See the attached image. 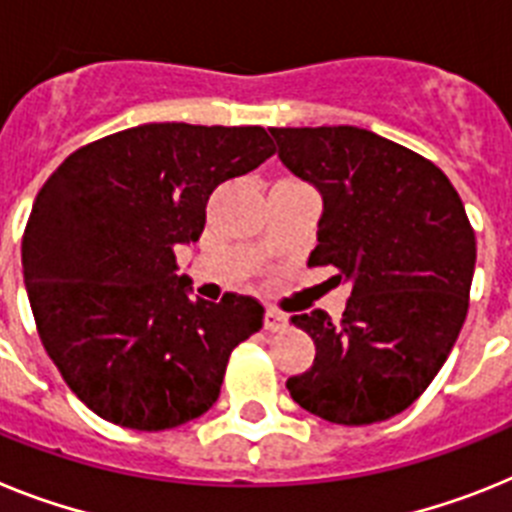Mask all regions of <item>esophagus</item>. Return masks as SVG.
Listing matches in <instances>:
<instances>
[{
  "mask_svg": "<svg viewBox=\"0 0 512 512\" xmlns=\"http://www.w3.org/2000/svg\"><path fill=\"white\" fill-rule=\"evenodd\" d=\"M286 324H288V317L286 314H281L278 309L265 311V330L268 332H283L286 330Z\"/></svg>",
  "mask_w": 512,
  "mask_h": 512,
  "instance_id": "esophagus-1",
  "label": "esophagus"
}]
</instances>
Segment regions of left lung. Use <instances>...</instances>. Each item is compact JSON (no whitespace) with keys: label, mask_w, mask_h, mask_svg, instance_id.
I'll use <instances>...</instances> for the list:
<instances>
[{"label":"left lung","mask_w":512,"mask_h":512,"mask_svg":"<svg viewBox=\"0 0 512 512\" xmlns=\"http://www.w3.org/2000/svg\"><path fill=\"white\" fill-rule=\"evenodd\" d=\"M270 133L281 162L322 193L309 265L353 283L340 322L291 317L317 358L288 391L337 425L389 420L428 389L469 311L477 239L464 203L430 159L366 128Z\"/></svg>","instance_id":"obj_1"}]
</instances>
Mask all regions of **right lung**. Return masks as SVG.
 I'll return each mask as SVG.
<instances>
[{
	"label": "right lung",
	"instance_id": "add662e5",
	"mask_svg": "<svg viewBox=\"0 0 512 512\" xmlns=\"http://www.w3.org/2000/svg\"><path fill=\"white\" fill-rule=\"evenodd\" d=\"M275 154L260 126L146 123L82 146L35 195L22 273L48 358L95 415L170 430L219 399L226 363L262 327L260 301H193L177 244L208 195Z\"/></svg>",
	"mask_w": 512,
	"mask_h": 512
}]
</instances>
